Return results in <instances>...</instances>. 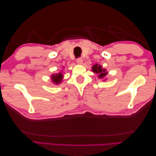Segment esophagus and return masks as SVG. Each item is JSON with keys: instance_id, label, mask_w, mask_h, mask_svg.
<instances>
[{"instance_id": "34e87169", "label": "esophagus", "mask_w": 156, "mask_h": 156, "mask_svg": "<svg viewBox=\"0 0 156 156\" xmlns=\"http://www.w3.org/2000/svg\"><path fill=\"white\" fill-rule=\"evenodd\" d=\"M76 62H77L78 64H82V62H83V59L82 58H79L76 59Z\"/></svg>"}]
</instances>
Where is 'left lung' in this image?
<instances>
[{
	"instance_id": "8db88e82",
	"label": "left lung",
	"mask_w": 156,
	"mask_h": 156,
	"mask_svg": "<svg viewBox=\"0 0 156 156\" xmlns=\"http://www.w3.org/2000/svg\"><path fill=\"white\" fill-rule=\"evenodd\" d=\"M92 71L94 73H97V74H98V77L100 78H104L105 76L107 74V72H106V69H102V66L98 64H96L92 67Z\"/></svg>"
}]
</instances>
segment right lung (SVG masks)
<instances>
[{
	"mask_svg": "<svg viewBox=\"0 0 156 156\" xmlns=\"http://www.w3.org/2000/svg\"><path fill=\"white\" fill-rule=\"evenodd\" d=\"M62 73H58V74H53L51 76V80L55 84H59L60 83V82L62 80Z\"/></svg>",
	"mask_w": 156,
	"mask_h": 156,
	"instance_id": "obj_1",
	"label": "right lung"
}]
</instances>
